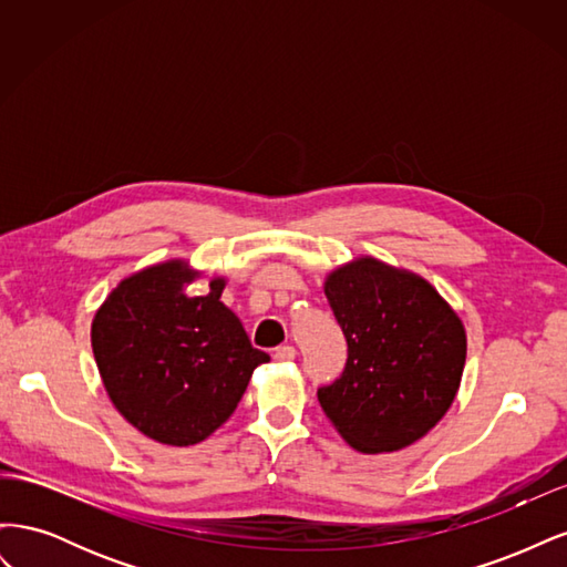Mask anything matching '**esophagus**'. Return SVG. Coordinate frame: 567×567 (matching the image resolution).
Listing matches in <instances>:
<instances>
[{"instance_id":"obj_1","label":"esophagus","mask_w":567,"mask_h":567,"mask_svg":"<svg viewBox=\"0 0 567 567\" xmlns=\"http://www.w3.org/2000/svg\"><path fill=\"white\" fill-rule=\"evenodd\" d=\"M296 354L298 352L293 346H281L274 350V359H277V362H290V359H296Z\"/></svg>"}]
</instances>
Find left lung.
Returning a JSON list of instances; mask_svg holds the SVG:
<instances>
[{
	"label": "left lung",
	"instance_id": "1",
	"mask_svg": "<svg viewBox=\"0 0 567 567\" xmlns=\"http://www.w3.org/2000/svg\"><path fill=\"white\" fill-rule=\"evenodd\" d=\"M323 293L348 340L346 371L317 392L323 414L357 452L409 447L456 398L463 321L419 274L369 255L329 271Z\"/></svg>",
	"mask_w": 567,
	"mask_h": 567
}]
</instances>
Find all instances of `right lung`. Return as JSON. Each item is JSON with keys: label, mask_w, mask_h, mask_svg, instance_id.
Listing matches in <instances>:
<instances>
[{"label": "right lung", "mask_w": 567, "mask_h": 567, "mask_svg": "<svg viewBox=\"0 0 567 567\" xmlns=\"http://www.w3.org/2000/svg\"><path fill=\"white\" fill-rule=\"evenodd\" d=\"M200 277L167 260L120 281L92 321V350L113 406L161 444L188 447L225 423L252 371L269 362L221 302L225 277L205 296H186Z\"/></svg>", "instance_id": "right-lung-1"}]
</instances>
